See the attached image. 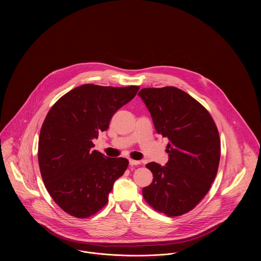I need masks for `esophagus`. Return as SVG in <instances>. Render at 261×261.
I'll list each match as a JSON object with an SVG mask.
<instances>
[{
  "mask_svg": "<svg viewBox=\"0 0 261 261\" xmlns=\"http://www.w3.org/2000/svg\"><path fill=\"white\" fill-rule=\"evenodd\" d=\"M141 162L140 161H135V160H129V165L130 166H138L140 165Z\"/></svg>",
  "mask_w": 261,
  "mask_h": 261,
  "instance_id": "esophagus-1",
  "label": "esophagus"
}]
</instances>
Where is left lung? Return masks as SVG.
<instances>
[{
  "label": "left lung",
  "mask_w": 261,
  "mask_h": 261,
  "mask_svg": "<svg viewBox=\"0 0 261 261\" xmlns=\"http://www.w3.org/2000/svg\"><path fill=\"white\" fill-rule=\"evenodd\" d=\"M138 95L149 110L156 133L169 139L166 166L147 165L153 179L143 189V196L167 216L183 215L204 198L217 175L218 129L207 110L177 87L144 88Z\"/></svg>",
  "instance_id": "left-lung-1"
}]
</instances>
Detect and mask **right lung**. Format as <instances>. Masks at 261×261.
<instances>
[{
	"mask_svg": "<svg viewBox=\"0 0 261 261\" xmlns=\"http://www.w3.org/2000/svg\"><path fill=\"white\" fill-rule=\"evenodd\" d=\"M139 89L83 84L59 98L46 115L38 145L40 172L48 193L66 213L87 218L108 203L128 161L92 150V140L109 128L112 115Z\"/></svg>",
	"mask_w": 261,
	"mask_h": 261,
	"instance_id": "add662e5",
	"label": "right lung"
}]
</instances>
